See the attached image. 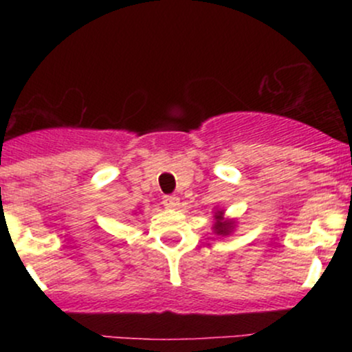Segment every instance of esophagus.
I'll list each match as a JSON object with an SVG mask.
<instances>
[{
  "label": "esophagus",
  "mask_w": 352,
  "mask_h": 352,
  "mask_svg": "<svg viewBox=\"0 0 352 352\" xmlns=\"http://www.w3.org/2000/svg\"><path fill=\"white\" fill-rule=\"evenodd\" d=\"M162 204H164L165 208H177V207H179V204H180V199H179V197H175V195H165Z\"/></svg>",
  "instance_id": "34e87169"
}]
</instances>
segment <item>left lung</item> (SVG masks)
Instances as JSON below:
<instances>
[{"instance_id": "obj_1", "label": "left lung", "mask_w": 352, "mask_h": 352, "mask_svg": "<svg viewBox=\"0 0 352 352\" xmlns=\"http://www.w3.org/2000/svg\"><path fill=\"white\" fill-rule=\"evenodd\" d=\"M233 220H225L223 218V210H217L215 212V225H213V230H215L217 235H230L233 230Z\"/></svg>"}]
</instances>
